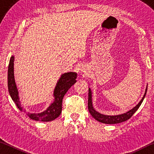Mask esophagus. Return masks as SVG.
I'll return each mask as SVG.
<instances>
[{
  "label": "esophagus",
  "instance_id": "34e87169",
  "mask_svg": "<svg viewBox=\"0 0 154 154\" xmlns=\"http://www.w3.org/2000/svg\"><path fill=\"white\" fill-rule=\"evenodd\" d=\"M81 71H82V72H85V70L82 69H81Z\"/></svg>",
  "mask_w": 154,
  "mask_h": 154
}]
</instances>
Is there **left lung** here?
<instances>
[{"mask_svg": "<svg viewBox=\"0 0 154 154\" xmlns=\"http://www.w3.org/2000/svg\"><path fill=\"white\" fill-rule=\"evenodd\" d=\"M147 85L146 87L145 92L144 94V96L142 98L141 100H140V102L137 104V105L134 106V107L130 109L128 111L126 112V113L119 114V115H116V116H108V115H104L100 113H99L97 111L95 110V109L94 108L93 104H92V90H91L90 88H89V90H88V109H89V112L91 114L94 118L96 120H97L99 122H101V123L106 124H118L121 123V122H123L129 119L132 116L135 112L137 111V109L139 108V106L141 105L143 103V100H144L145 96L146 95V93H147Z\"/></svg>", "mask_w": 154, "mask_h": 154, "instance_id": "obj_1", "label": "left lung"}]
</instances>
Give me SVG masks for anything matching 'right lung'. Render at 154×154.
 Listing matches in <instances>:
<instances>
[{
    "instance_id": "right-lung-1",
    "label": "right lung",
    "mask_w": 154,
    "mask_h": 154,
    "mask_svg": "<svg viewBox=\"0 0 154 154\" xmlns=\"http://www.w3.org/2000/svg\"><path fill=\"white\" fill-rule=\"evenodd\" d=\"M14 60L15 56L12 55L9 60L8 68V90L12 100L17 108L22 112L26 113V109L21 105L19 92L15 81L14 77ZM77 74L75 72H69L61 75L54 88L53 96L54 100L48 108L38 113H28V116L30 119L36 121L50 122L59 117L62 112V103L64 96L66 94L72 85L77 82Z\"/></svg>"
}]
</instances>
